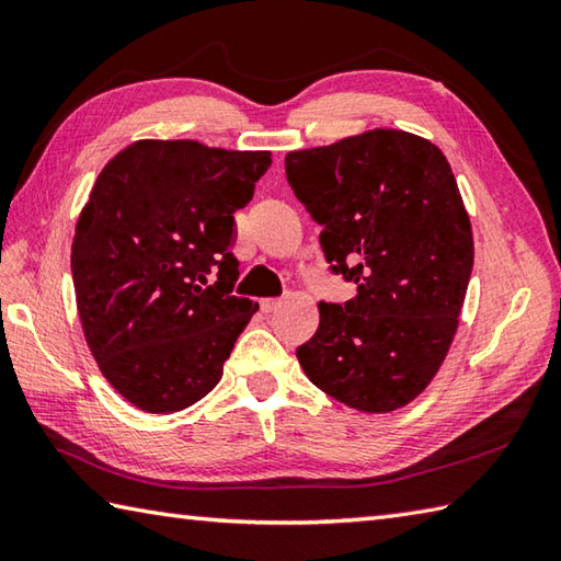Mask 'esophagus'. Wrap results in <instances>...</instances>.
I'll return each instance as SVG.
<instances>
[{"label": "esophagus", "instance_id": "34e87169", "mask_svg": "<svg viewBox=\"0 0 561 561\" xmlns=\"http://www.w3.org/2000/svg\"><path fill=\"white\" fill-rule=\"evenodd\" d=\"M279 306H282V299H262V301H260L262 313H272V311H277Z\"/></svg>", "mask_w": 561, "mask_h": 561}]
</instances>
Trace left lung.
<instances>
[{
	"instance_id": "8db88e82",
	"label": "left lung",
	"mask_w": 561,
	"mask_h": 561,
	"mask_svg": "<svg viewBox=\"0 0 561 561\" xmlns=\"http://www.w3.org/2000/svg\"><path fill=\"white\" fill-rule=\"evenodd\" d=\"M284 163L332 272L356 284L344 306L318 304L299 364L347 408L396 412L438 374L468 291L474 243L456 175L428 139L380 127Z\"/></svg>"
}]
</instances>
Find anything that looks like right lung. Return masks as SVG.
<instances>
[{
  "mask_svg": "<svg viewBox=\"0 0 561 561\" xmlns=\"http://www.w3.org/2000/svg\"><path fill=\"white\" fill-rule=\"evenodd\" d=\"M270 165V151L139 139L93 183L71 241L77 313L101 374L137 410L181 412L221 380L257 311L231 294L233 211Z\"/></svg>",
  "mask_w": 561,
  "mask_h": 561,
  "instance_id": "1",
  "label": "right lung"
}]
</instances>
